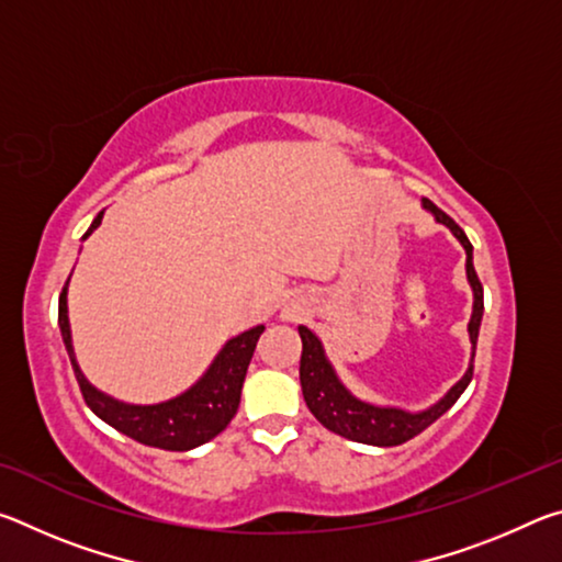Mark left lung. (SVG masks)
<instances>
[{
    "label": "left lung",
    "instance_id": "1",
    "mask_svg": "<svg viewBox=\"0 0 562 562\" xmlns=\"http://www.w3.org/2000/svg\"><path fill=\"white\" fill-rule=\"evenodd\" d=\"M424 207L434 213L436 223L449 227V231L459 237V243L465 250V274H469L471 290H473V315L469 322V337H471V364L465 369V374L456 382L443 398H439L434 406L424 408V412H404V408L396 406H374L357 398L349 389L339 382L335 374V367L329 364L325 357V349H322V341L317 335L307 327H297L302 337V357H300V384H302V396L307 402V408L315 414L317 422L325 426V429L345 436L349 441L369 443V446H398L408 439H414L416 434L436 422V418L443 416L449 408L459 402V396L465 392V386L471 384L473 379V357H475V341H479V329H481V317H483V284L475 274L473 268V245L469 237L456 225L449 215L439 211L431 201L424 198Z\"/></svg>",
    "mask_w": 562,
    "mask_h": 562
}]
</instances>
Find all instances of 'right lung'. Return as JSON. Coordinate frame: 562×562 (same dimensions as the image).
<instances>
[{"mask_svg":"<svg viewBox=\"0 0 562 562\" xmlns=\"http://www.w3.org/2000/svg\"><path fill=\"white\" fill-rule=\"evenodd\" d=\"M103 211L93 217L91 227L83 235V240L101 225ZM66 280L64 290L59 294V327L61 339L69 351L76 382L83 394V402L97 414L101 422H106L113 429L131 436L133 441L154 446V449L164 451H190L195 446L215 439L240 406V392L247 374V364H250L252 351L258 347V339L265 331L262 325L243 331V335L225 341V347L217 351L213 364L207 372L198 379V382L176 398L168 402L150 404V406H136L116 402L113 396L99 392L97 386L87 382L81 374L79 364H76L74 347H71V327H69V310H66Z\"/></svg>","mask_w":562,"mask_h":562,"instance_id":"obj_1","label":"right lung"}]
</instances>
